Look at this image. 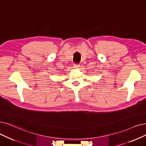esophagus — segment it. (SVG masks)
I'll return each instance as SVG.
<instances>
[{
    "mask_svg": "<svg viewBox=\"0 0 146 146\" xmlns=\"http://www.w3.org/2000/svg\"><path fill=\"white\" fill-rule=\"evenodd\" d=\"M79 66H80V65H78V64H74V68H78Z\"/></svg>",
    "mask_w": 146,
    "mask_h": 146,
    "instance_id": "34e87169",
    "label": "esophagus"
}]
</instances>
